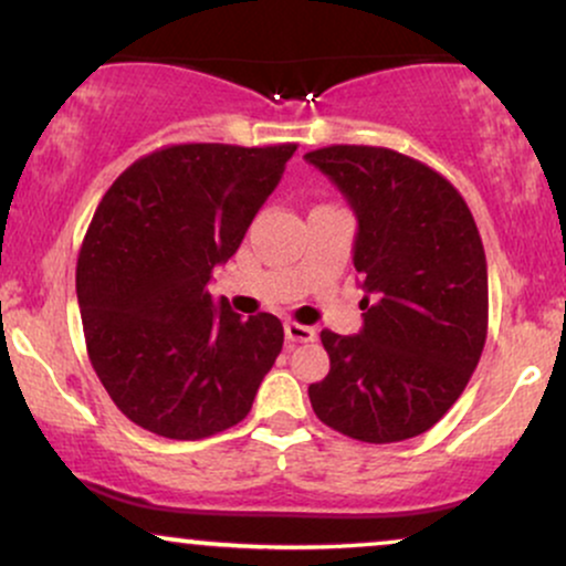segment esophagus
<instances>
[{
    "mask_svg": "<svg viewBox=\"0 0 566 566\" xmlns=\"http://www.w3.org/2000/svg\"><path fill=\"white\" fill-rule=\"evenodd\" d=\"M284 335H287L290 343H314L316 340V329L305 327V324H297V322L284 324Z\"/></svg>",
    "mask_w": 566,
    "mask_h": 566,
    "instance_id": "34e87169",
    "label": "esophagus"
}]
</instances>
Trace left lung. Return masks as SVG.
<instances>
[{"label": "left lung", "instance_id": "obj_1", "mask_svg": "<svg viewBox=\"0 0 566 566\" xmlns=\"http://www.w3.org/2000/svg\"><path fill=\"white\" fill-rule=\"evenodd\" d=\"M359 218V335L322 329L327 378L316 418L343 437L391 444L426 433L469 386L486 340V258L469 205L444 175L382 146L305 154Z\"/></svg>", "mask_w": 566, "mask_h": 566}]
</instances>
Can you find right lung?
<instances>
[{"instance_id":"right-lung-1","label":"right lung","mask_w":566,"mask_h":566,"mask_svg":"<svg viewBox=\"0 0 566 566\" xmlns=\"http://www.w3.org/2000/svg\"><path fill=\"white\" fill-rule=\"evenodd\" d=\"M295 143H175L127 167L76 261L95 375L135 426L207 439L247 418L284 343L274 314L212 303V269L242 244Z\"/></svg>"}]
</instances>
